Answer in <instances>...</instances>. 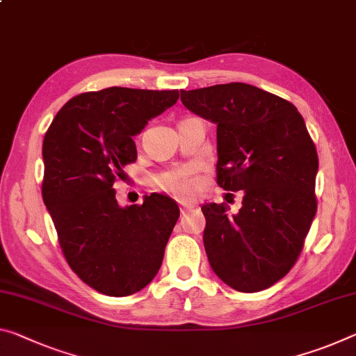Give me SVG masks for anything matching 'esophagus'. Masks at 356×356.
I'll return each mask as SVG.
<instances>
[{
  "label": "esophagus",
  "instance_id": "esophagus-1",
  "mask_svg": "<svg viewBox=\"0 0 356 356\" xmlns=\"http://www.w3.org/2000/svg\"><path fill=\"white\" fill-rule=\"evenodd\" d=\"M193 207H195V206H193V204H190V202L180 201V213L188 212V211H191V209H193Z\"/></svg>",
  "mask_w": 356,
  "mask_h": 356
}]
</instances>
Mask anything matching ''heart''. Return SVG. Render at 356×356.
<instances>
[{"mask_svg":"<svg viewBox=\"0 0 356 356\" xmlns=\"http://www.w3.org/2000/svg\"><path fill=\"white\" fill-rule=\"evenodd\" d=\"M154 180L156 187H160L161 190L169 191V193L177 195V196L190 195L191 191L195 190V185H196L195 172L190 166L166 169V171H161L160 174H156Z\"/></svg>","mask_w":356,"mask_h":356,"instance_id":"1","label":"heart"}]
</instances>
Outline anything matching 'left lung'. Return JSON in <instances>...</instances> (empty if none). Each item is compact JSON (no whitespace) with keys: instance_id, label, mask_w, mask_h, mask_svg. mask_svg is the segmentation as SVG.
<instances>
[{"instance_id":"obj_1","label":"left lung","mask_w":356,"mask_h":356,"mask_svg":"<svg viewBox=\"0 0 356 356\" xmlns=\"http://www.w3.org/2000/svg\"><path fill=\"white\" fill-rule=\"evenodd\" d=\"M193 114L217 125V184L242 190V207L206 202L211 268L231 289L255 293L289 274L317 212L318 156L290 101L242 82L180 90Z\"/></svg>"}]
</instances>
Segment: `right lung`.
<instances>
[{
    "label": "right lung",
    "instance_id": "1",
    "mask_svg": "<svg viewBox=\"0 0 356 356\" xmlns=\"http://www.w3.org/2000/svg\"><path fill=\"white\" fill-rule=\"evenodd\" d=\"M177 99L179 90L87 92L61 107L44 136V204L67 264L103 295H133L161 266L177 202L152 193L120 207L114 182L136 161L133 136Z\"/></svg>",
    "mask_w": 356,
    "mask_h": 356
}]
</instances>
